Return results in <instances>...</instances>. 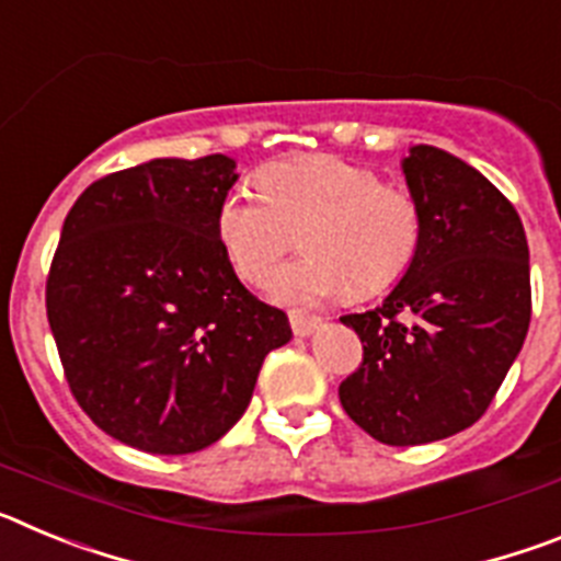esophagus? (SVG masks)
<instances>
[{
	"mask_svg": "<svg viewBox=\"0 0 561 561\" xmlns=\"http://www.w3.org/2000/svg\"><path fill=\"white\" fill-rule=\"evenodd\" d=\"M289 323H291V331H295L297 336H309L314 334L320 325H323V320L314 314H306L304 309H291L289 311Z\"/></svg>",
	"mask_w": 561,
	"mask_h": 561,
	"instance_id": "34e87169",
	"label": "esophagus"
}]
</instances>
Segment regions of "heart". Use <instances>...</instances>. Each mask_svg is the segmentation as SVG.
<instances>
[{"label":"heart","instance_id":"heart-1","mask_svg":"<svg viewBox=\"0 0 561 561\" xmlns=\"http://www.w3.org/2000/svg\"><path fill=\"white\" fill-rule=\"evenodd\" d=\"M300 236L304 257L272 277L286 304H317L348 291L370 297L393 286L421 244V213L404 187L334 153L275 162L257 187L236 185L216 207V238L236 275L264 286Z\"/></svg>","mask_w":561,"mask_h":561}]
</instances>
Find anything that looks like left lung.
Returning a JSON list of instances; mask_svg holds the SVG:
<instances>
[{
	"label": "left lung",
	"instance_id": "left-lung-1",
	"mask_svg": "<svg viewBox=\"0 0 561 561\" xmlns=\"http://www.w3.org/2000/svg\"><path fill=\"white\" fill-rule=\"evenodd\" d=\"M421 213V244L381 306L345 314L362 365L342 410L390 447L449 438L492 404L531 323L523 221L483 173L413 146L401 162Z\"/></svg>",
	"mask_w": 561,
	"mask_h": 561
}]
</instances>
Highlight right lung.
<instances>
[{"instance_id":"add662e5","label":"right lung","mask_w":561,"mask_h":561,"mask_svg":"<svg viewBox=\"0 0 561 561\" xmlns=\"http://www.w3.org/2000/svg\"><path fill=\"white\" fill-rule=\"evenodd\" d=\"M236 160H151L78 196L47 277V320L83 413L128 447L187 455L244 415L289 320L232 272L216 207Z\"/></svg>"}]
</instances>
